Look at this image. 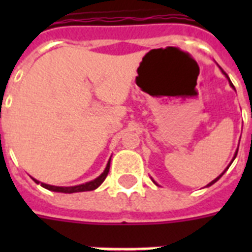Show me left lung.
I'll return each mask as SVG.
<instances>
[{"mask_svg": "<svg viewBox=\"0 0 252 252\" xmlns=\"http://www.w3.org/2000/svg\"><path fill=\"white\" fill-rule=\"evenodd\" d=\"M222 73H223V72H222ZM223 74H225V76H226V78H227V80H229V84H230V86H231V87H233V89H234V86H233V84H231V81H230V78H229V77H227V74H226V73H223ZM234 90H235V89H234ZM237 153H238V149H237V152H235V154H234V157H233V159H231V162H230V163H229V166H227V167H226V168H225V170H223V172H221V174H220V175H219V176H217V178H216V179H215V180H212L211 183H209V184H207V187H209V186H212V184H215V183H216V182H217V180H219V179H220V178H221V176H222V175H223V174H225V171H226L227 168L230 167V165H231V163H233V161H234V159H235V157H237ZM152 180H153V179H152ZM153 182H154V180H153ZM154 183H156V182H154ZM156 184H157V183H156ZM157 186H158V184H157Z\"/></svg>", "mask_w": 252, "mask_h": 252, "instance_id": "8db88e82", "label": "left lung"}]
</instances>
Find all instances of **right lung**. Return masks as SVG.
Returning <instances> with one entry per match:
<instances>
[{
  "mask_svg": "<svg viewBox=\"0 0 252 252\" xmlns=\"http://www.w3.org/2000/svg\"><path fill=\"white\" fill-rule=\"evenodd\" d=\"M110 163H111V159L107 162V166L106 168H104V171H103L98 178H95L94 180H90V182H87V183H84V184H78V186H72V187H59V186H51V184L41 183V182L33 179V178L32 179L36 184H40L41 187L47 188V189L53 192H61V193H74V192L94 191V189H96V188H98L103 182H104V179H106L107 174H108V171H110Z\"/></svg>",
  "mask_w": 252,
  "mask_h": 252,
  "instance_id": "1",
  "label": "right lung"
}]
</instances>
